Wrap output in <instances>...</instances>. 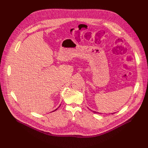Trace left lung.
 Instances as JSON below:
<instances>
[{
  "label": "left lung",
  "mask_w": 148,
  "mask_h": 148,
  "mask_svg": "<svg viewBox=\"0 0 148 148\" xmlns=\"http://www.w3.org/2000/svg\"><path fill=\"white\" fill-rule=\"evenodd\" d=\"M92 112H95V113H97V114H100V113H99V112H95V111H93V110H92ZM113 114H114V113H113Z\"/></svg>",
  "instance_id": "8db88e82"
}]
</instances>
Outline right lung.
Listing matches in <instances>:
<instances>
[{
    "label": "right lung",
    "instance_id": "1",
    "mask_svg": "<svg viewBox=\"0 0 148 148\" xmlns=\"http://www.w3.org/2000/svg\"><path fill=\"white\" fill-rule=\"evenodd\" d=\"M57 109H56V110H53V111H52V112H54V111H56V110H57Z\"/></svg>",
    "mask_w": 148,
    "mask_h": 148
}]
</instances>
